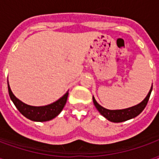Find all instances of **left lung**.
I'll list each match as a JSON object with an SVG mask.
<instances>
[{"label":"left lung","mask_w":159,"mask_h":159,"mask_svg":"<svg viewBox=\"0 0 159 159\" xmlns=\"http://www.w3.org/2000/svg\"><path fill=\"white\" fill-rule=\"evenodd\" d=\"M152 90V86L151 87V89L149 93H147L146 98L144 99L138 105H135L134 107H129V108H125V109H122V110H109V109H106L105 107H101L100 104L97 102L94 97L93 96V101L94 106L96 107V109L99 111L103 117H105L107 120H109L112 123H122L127 120H129L131 118L137 117L139 114L145 109V107L147 106L148 100L150 98L151 93Z\"/></svg>","instance_id":"8db88e82"}]
</instances>
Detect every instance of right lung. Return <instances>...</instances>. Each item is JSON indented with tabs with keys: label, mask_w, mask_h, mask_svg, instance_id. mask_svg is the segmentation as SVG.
Returning a JSON list of instances; mask_svg holds the SVG:
<instances>
[{
	"label": "right lung",
	"mask_w": 159,
	"mask_h": 159,
	"mask_svg": "<svg viewBox=\"0 0 159 159\" xmlns=\"http://www.w3.org/2000/svg\"><path fill=\"white\" fill-rule=\"evenodd\" d=\"M7 87H8L10 99L15 105L17 109L19 111V112L26 118L35 122H47L57 117L65 107L67 97L69 94V92L67 91L61 98H59V100H56L53 103L43 107H33L22 102L12 93L9 86L8 81H7Z\"/></svg>",
	"instance_id": "add662e5"
}]
</instances>
